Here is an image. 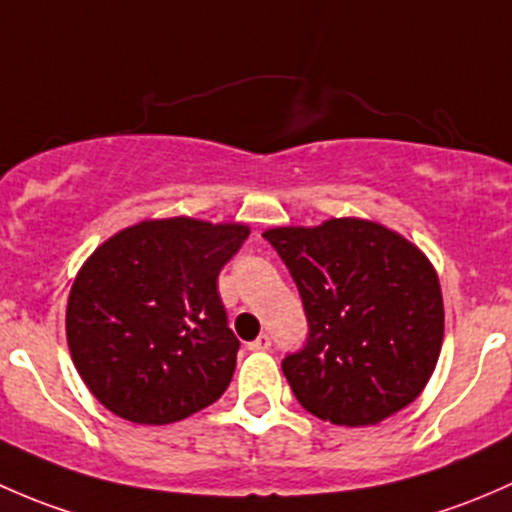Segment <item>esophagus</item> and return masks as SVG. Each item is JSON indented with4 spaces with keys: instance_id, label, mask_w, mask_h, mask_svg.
<instances>
[{
    "instance_id": "esophagus-1",
    "label": "esophagus",
    "mask_w": 512,
    "mask_h": 512,
    "mask_svg": "<svg viewBox=\"0 0 512 512\" xmlns=\"http://www.w3.org/2000/svg\"><path fill=\"white\" fill-rule=\"evenodd\" d=\"M249 350H254V352H263V350H268V347H271V337L268 335H258L254 342H249Z\"/></svg>"
}]
</instances>
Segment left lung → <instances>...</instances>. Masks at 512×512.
<instances>
[{
	"label": "left lung",
	"instance_id": "left-lung-1",
	"mask_svg": "<svg viewBox=\"0 0 512 512\" xmlns=\"http://www.w3.org/2000/svg\"><path fill=\"white\" fill-rule=\"evenodd\" d=\"M278 251L303 298L308 337L286 355L295 399L323 421L370 426L412 404L444 342V298L429 258L367 219L276 226Z\"/></svg>",
	"mask_w": 512,
	"mask_h": 512
}]
</instances>
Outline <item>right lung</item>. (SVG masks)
I'll use <instances>...</instances> for the list:
<instances>
[{
    "mask_svg": "<svg viewBox=\"0 0 512 512\" xmlns=\"http://www.w3.org/2000/svg\"><path fill=\"white\" fill-rule=\"evenodd\" d=\"M246 224L150 219L110 236L71 286L66 337L93 397L135 424H172L214 404L239 340L217 291Z\"/></svg>",
    "mask_w": 512,
    "mask_h": 512,
    "instance_id": "1",
    "label": "right lung"
}]
</instances>
